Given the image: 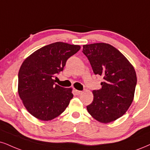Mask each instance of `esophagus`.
<instances>
[{
    "label": "esophagus",
    "instance_id": "1",
    "mask_svg": "<svg viewBox=\"0 0 150 150\" xmlns=\"http://www.w3.org/2000/svg\"><path fill=\"white\" fill-rule=\"evenodd\" d=\"M82 92H83L81 91V90H76V93L78 95H81V94L82 93Z\"/></svg>",
    "mask_w": 150,
    "mask_h": 150
}]
</instances>
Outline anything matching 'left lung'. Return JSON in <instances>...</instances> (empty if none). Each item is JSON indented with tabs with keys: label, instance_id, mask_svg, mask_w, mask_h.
I'll list each match as a JSON object with an SVG mask.
<instances>
[{
	"label": "left lung",
	"instance_id": "8db88e82",
	"mask_svg": "<svg viewBox=\"0 0 150 150\" xmlns=\"http://www.w3.org/2000/svg\"><path fill=\"white\" fill-rule=\"evenodd\" d=\"M94 74L103 77L101 88L94 90L93 101L87 106L89 113L102 123L122 117L132 104L137 83L132 64L114 47L106 43L83 46Z\"/></svg>",
	"mask_w": 150,
	"mask_h": 150
}]
</instances>
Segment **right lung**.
Returning <instances> with one entry per match:
<instances>
[{
	"label": "right lung",
	"mask_w": 150,
	"mask_h": 150,
	"mask_svg": "<svg viewBox=\"0 0 150 150\" xmlns=\"http://www.w3.org/2000/svg\"><path fill=\"white\" fill-rule=\"evenodd\" d=\"M79 45L55 42L28 57L18 74V92L27 110L39 120L48 121L64 112L73 97L71 88L55 84L67 60L80 50Z\"/></svg>",
	"instance_id": "obj_1"
}]
</instances>
